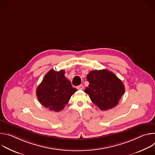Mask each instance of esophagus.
Wrapping results in <instances>:
<instances>
[{
    "mask_svg": "<svg viewBox=\"0 0 155 155\" xmlns=\"http://www.w3.org/2000/svg\"><path fill=\"white\" fill-rule=\"evenodd\" d=\"M78 90H83L84 89V86L83 84H80L77 87Z\"/></svg>",
    "mask_w": 155,
    "mask_h": 155,
    "instance_id": "1",
    "label": "esophagus"
}]
</instances>
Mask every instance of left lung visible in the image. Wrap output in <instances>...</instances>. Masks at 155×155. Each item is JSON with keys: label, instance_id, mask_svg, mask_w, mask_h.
<instances>
[{"label": "left lung", "instance_id": "obj_1", "mask_svg": "<svg viewBox=\"0 0 155 155\" xmlns=\"http://www.w3.org/2000/svg\"><path fill=\"white\" fill-rule=\"evenodd\" d=\"M86 78L90 84L84 92L101 110L115 107L124 93L125 88L121 80L107 69L92 71Z\"/></svg>", "mask_w": 155, "mask_h": 155}]
</instances>
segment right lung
Here are the masks:
<instances>
[{
  "mask_svg": "<svg viewBox=\"0 0 155 155\" xmlns=\"http://www.w3.org/2000/svg\"><path fill=\"white\" fill-rule=\"evenodd\" d=\"M65 71L50 70L44 77L36 90L38 100L51 111L59 112L77 90L65 78Z\"/></svg>",
  "mask_w": 155,
  "mask_h": 155,
  "instance_id": "add662e5",
  "label": "right lung"
}]
</instances>
